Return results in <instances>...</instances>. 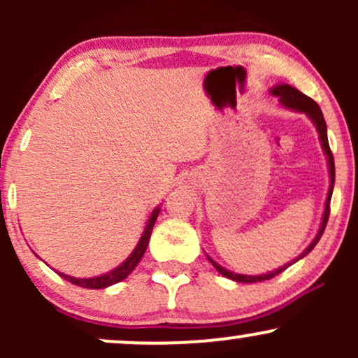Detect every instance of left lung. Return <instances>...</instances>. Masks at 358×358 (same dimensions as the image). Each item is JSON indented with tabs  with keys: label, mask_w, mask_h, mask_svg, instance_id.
Segmentation results:
<instances>
[{
	"label": "left lung",
	"mask_w": 358,
	"mask_h": 358,
	"mask_svg": "<svg viewBox=\"0 0 358 358\" xmlns=\"http://www.w3.org/2000/svg\"><path fill=\"white\" fill-rule=\"evenodd\" d=\"M269 92L273 94L274 97H278L279 99V104L282 106V108L286 109H291V110H296V113H301V114H306L308 119H310L311 122H313L316 131H318V138H320V143H322V150L324 156H327V165H328V173H330V188H328V193H327V200H324V208H323V217H322V224H320V229L318 232H316L315 239L310 242V245L303 250L301 254L296 259H293V261L286 262L285 266H281V268L274 269V271H269V273L266 274H256V276H249V274H239V273H232V271L222 268L220 264H217L215 261L210 256H207L208 261L212 262V266L215 268L222 276L232 279V281H237V282H259V281H266V279H271L274 276H278V274H281L282 271L289 268L291 264H294V262H298L299 259H303L306 256V254H310L311 250L315 249V245L318 244V241L322 239L323 232H324V227H327V222H328V215H330V200H331V193H334V185H335V162H334V155H331V150H330V145H328V136H327V122H324V117H323V113L322 109H320V106L316 104L313 99H310V97L305 96L303 92H299L298 89L291 87L289 84H278L274 85V87L269 89Z\"/></svg>",
	"instance_id": "obj_1"
}]
</instances>
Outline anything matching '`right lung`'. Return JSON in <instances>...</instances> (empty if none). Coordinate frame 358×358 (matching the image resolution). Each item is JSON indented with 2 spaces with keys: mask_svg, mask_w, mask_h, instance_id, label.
I'll list each match as a JSON object with an SVG mask.
<instances>
[{
  "mask_svg": "<svg viewBox=\"0 0 358 358\" xmlns=\"http://www.w3.org/2000/svg\"><path fill=\"white\" fill-rule=\"evenodd\" d=\"M158 213H159V205L150 213V217H148L145 231H143L141 237H139L136 248H134L133 252L126 257V261H122L121 264L116 266L114 269L101 274V276H94V278H73V276H69V274L59 273V271H57V273H59L64 279H67L69 282H72V285L80 286V287H87V289H104V287L113 286V285H116V282L122 281V279H126L127 276H129L131 271L136 268L138 262L141 261L143 256H145L148 242H150V237H151V231H153L155 222H156V219H158Z\"/></svg>",
  "mask_w": 358,
  "mask_h": 358,
  "instance_id": "obj_1",
  "label": "right lung"
}]
</instances>
